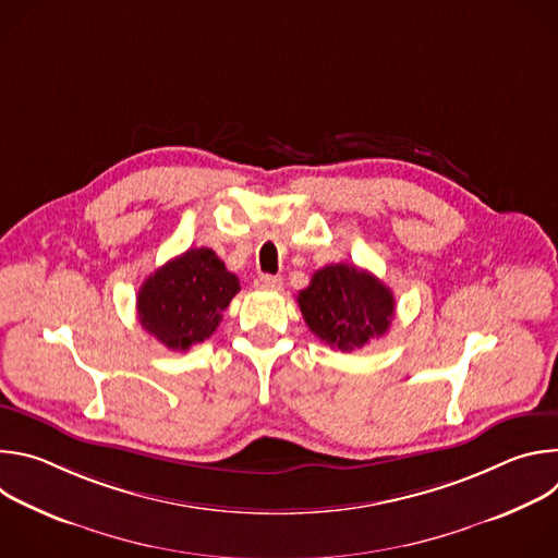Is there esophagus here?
Here are the masks:
<instances>
[{"mask_svg": "<svg viewBox=\"0 0 558 558\" xmlns=\"http://www.w3.org/2000/svg\"><path fill=\"white\" fill-rule=\"evenodd\" d=\"M256 287L258 289H267V291H280L282 289V278H278V276H260L256 280Z\"/></svg>", "mask_w": 558, "mask_h": 558, "instance_id": "esophagus-1", "label": "esophagus"}]
</instances>
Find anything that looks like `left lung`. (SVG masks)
Instances as JSON below:
<instances>
[{"label": "left lung", "mask_w": 558, "mask_h": 558, "mask_svg": "<svg viewBox=\"0 0 558 558\" xmlns=\"http://www.w3.org/2000/svg\"><path fill=\"white\" fill-rule=\"evenodd\" d=\"M304 323L315 338L342 353L381 338L395 315L392 291L355 265H327L298 293Z\"/></svg>", "instance_id": "obj_1"}]
</instances>
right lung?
I'll list each match as a JSON object with an SVG mask.
<instances>
[{"label":"right lung","instance_id":"right-lung-1","mask_svg":"<svg viewBox=\"0 0 558 558\" xmlns=\"http://www.w3.org/2000/svg\"><path fill=\"white\" fill-rule=\"evenodd\" d=\"M238 291L235 274L211 250H187L141 284L138 323L168 349L187 351L216 331Z\"/></svg>","mask_w":558,"mask_h":558}]
</instances>
